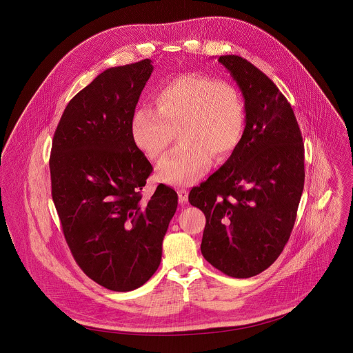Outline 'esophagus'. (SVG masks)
I'll return each mask as SVG.
<instances>
[{
  "label": "esophagus",
  "mask_w": 353,
  "mask_h": 353,
  "mask_svg": "<svg viewBox=\"0 0 353 353\" xmlns=\"http://www.w3.org/2000/svg\"><path fill=\"white\" fill-rule=\"evenodd\" d=\"M176 193H178V197H179V201L186 202L188 201V197H189V192L185 189V188H178L176 189Z\"/></svg>",
  "instance_id": "obj_1"
}]
</instances>
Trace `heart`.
Here are the masks:
<instances>
[{"instance_id":"1","label":"heart","mask_w":353,"mask_h":353,"mask_svg":"<svg viewBox=\"0 0 353 353\" xmlns=\"http://www.w3.org/2000/svg\"><path fill=\"white\" fill-rule=\"evenodd\" d=\"M156 110L141 107L132 118V136L145 156L159 163L178 134L181 147L157 171L172 185L194 182L238 147L245 128V104L238 88L199 73L176 76L153 95Z\"/></svg>"}]
</instances>
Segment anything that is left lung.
Listing matches in <instances>:
<instances>
[{
  "mask_svg": "<svg viewBox=\"0 0 353 353\" xmlns=\"http://www.w3.org/2000/svg\"><path fill=\"white\" fill-rule=\"evenodd\" d=\"M239 85L246 110L242 139L230 159L189 202L206 224L203 258L235 279L268 269L284 250L304 186V144L291 104L276 84L248 59L221 55Z\"/></svg>",
  "mask_w": 353,
  "mask_h": 353,
  "instance_id": "obj_1",
  "label": "left lung"
}]
</instances>
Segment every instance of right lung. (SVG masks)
Segmentation results:
<instances>
[{
  "instance_id": "1",
  "label": "right lung",
  "mask_w": 353,
  "mask_h": 353,
  "mask_svg": "<svg viewBox=\"0 0 353 353\" xmlns=\"http://www.w3.org/2000/svg\"><path fill=\"white\" fill-rule=\"evenodd\" d=\"M151 59L110 68L68 103L50 154L51 196L65 241L81 270L126 292L157 270L178 196L160 183L143 189L152 165L132 136V118Z\"/></svg>"
}]
</instances>
